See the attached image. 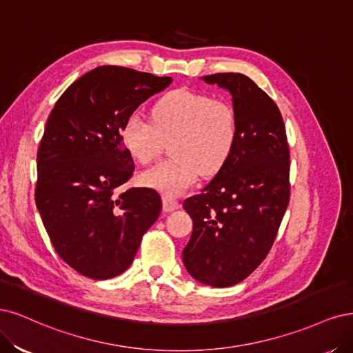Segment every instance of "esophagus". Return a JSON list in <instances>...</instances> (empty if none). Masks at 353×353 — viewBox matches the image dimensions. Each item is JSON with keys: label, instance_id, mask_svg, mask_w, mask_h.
Masks as SVG:
<instances>
[{"label": "esophagus", "instance_id": "1", "mask_svg": "<svg viewBox=\"0 0 353 353\" xmlns=\"http://www.w3.org/2000/svg\"><path fill=\"white\" fill-rule=\"evenodd\" d=\"M163 208L165 212H172V211H176L180 208V203H179V201L164 195L163 196Z\"/></svg>", "mask_w": 353, "mask_h": 353}]
</instances>
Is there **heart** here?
<instances>
[{"label":"heart","instance_id":"obj_1","mask_svg":"<svg viewBox=\"0 0 353 353\" xmlns=\"http://www.w3.org/2000/svg\"><path fill=\"white\" fill-rule=\"evenodd\" d=\"M120 138L129 155L150 164L173 139V158L145 170L138 181L165 196L188 190L199 174L214 176L229 161L237 138L239 120L229 101L198 90L176 89L155 102L151 120L138 112L124 121Z\"/></svg>","mask_w":353,"mask_h":353}]
</instances>
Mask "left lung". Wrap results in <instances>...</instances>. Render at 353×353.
<instances>
[{"mask_svg":"<svg viewBox=\"0 0 353 353\" xmlns=\"http://www.w3.org/2000/svg\"><path fill=\"white\" fill-rule=\"evenodd\" d=\"M203 81L232 94L239 138L225 165L183 202L193 221L183 264L207 286L229 288L252 274L276 241L290 199V152L279 107L251 79L215 73Z\"/></svg>","mask_w":353,"mask_h":353,"instance_id":"1","label":"left lung"}]
</instances>
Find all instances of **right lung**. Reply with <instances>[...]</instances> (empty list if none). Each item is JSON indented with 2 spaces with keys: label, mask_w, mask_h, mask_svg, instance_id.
<instances>
[{
  "label": "right lung",
  "mask_w": 353,
  "mask_h": 353,
  "mask_svg": "<svg viewBox=\"0 0 353 353\" xmlns=\"http://www.w3.org/2000/svg\"><path fill=\"white\" fill-rule=\"evenodd\" d=\"M172 77L101 65L55 102L38 150L37 207L55 252L94 280L126 271L161 212L150 188L121 186L134 172L121 143L124 121Z\"/></svg>",
  "instance_id": "add662e5"
}]
</instances>
